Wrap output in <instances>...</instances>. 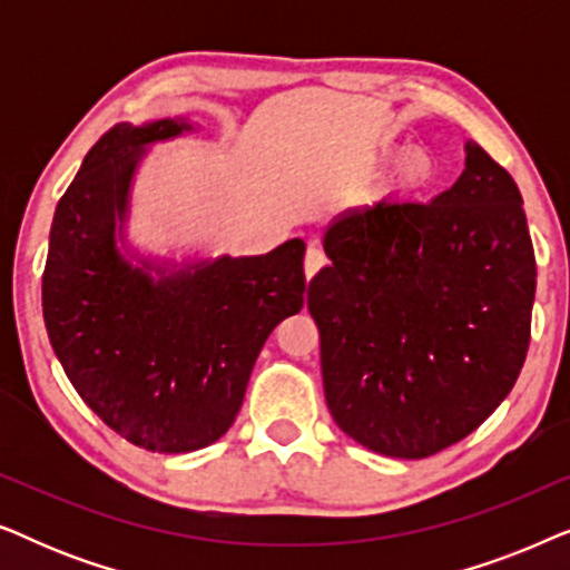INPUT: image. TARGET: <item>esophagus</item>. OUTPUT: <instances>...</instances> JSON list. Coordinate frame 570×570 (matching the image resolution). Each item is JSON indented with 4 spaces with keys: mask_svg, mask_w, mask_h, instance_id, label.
<instances>
[{
    "mask_svg": "<svg viewBox=\"0 0 570 570\" xmlns=\"http://www.w3.org/2000/svg\"><path fill=\"white\" fill-rule=\"evenodd\" d=\"M326 264V256H324V252L318 246H308V252H306V264H303V267H306V277L311 279L316 275L318 269H322Z\"/></svg>",
    "mask_w": 570,
    "mask_h": 570,
    "instance_id": "obj_1",
    "label": "esophagus"
}]
</instances>
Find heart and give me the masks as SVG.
I'll return each instance as SVG.
<instances>
[{
  "label": "heart",
  "mask_w": 570,
  "mask_h": 570,
  "mask_svg": "<svg viewBox=\"0 0 570 570\" xmlns=\"http://www.w3.org/2000/svg\"><path fill=\"white\" fill-rule=\"evenodd\" d=\"M435 178V163L423 147H410L394 160V181L404 191H420Z\"/></svg>",
  "instance_id": "obj_1"
}]
</instances>
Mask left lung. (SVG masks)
Returning <instances> with one entry per match:
<instances>
[{
    "label": "left lung",
    "instance_id": "left-lung-1",
    "mask_svg": "<svg viewBox=\"0 0 570 570\" xmlns=\"http://www.w3.org/2000/svg\"><path fill=\"white\" fill-rule=\"evenodd\" d=\"M431 202L379 199L324 233L308 283L324 396L361 446L425 459L470 435L517 384L537 287L524 202L509 170L466 142Z\"/></svg>",
    "mask_w": 570,
    "mask_h": 570
}]
</instances>
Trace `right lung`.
Wrapping results in <instances>:
<instances>
[{"label": "right lung", "mask_w": 570, "mask_h": 570, "mask_svg": "<svg viewBox=\"0 0 570 570\" xmlns=\"http://www.w3.org/2000/svg\"><path fill=\"white\" fill-rule=\"evenodd\" d=\"M191 129L186 119L108 129L59 199L43 269V322L67 379L111 431L158 454L225 435L256 355L306 291L301 238L181 267L131 264L116 246L145 147Z\"/></svg>", "instance_id": "obj_1"}]
</instances>
